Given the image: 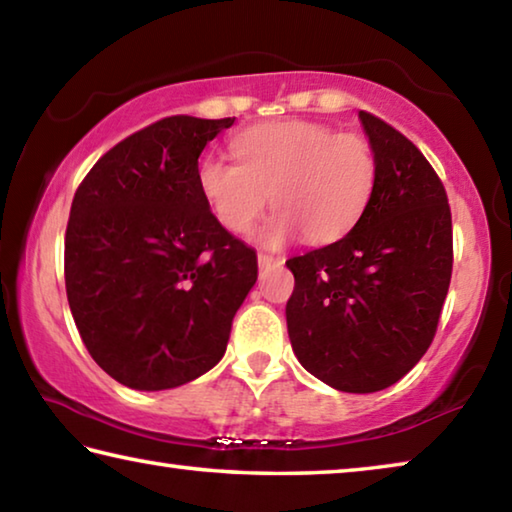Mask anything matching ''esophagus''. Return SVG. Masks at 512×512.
Here are the masks:
<instances>
[{"label":"esophagus","mask_w":512,"mask_h":512,"mask_svg":"<svg viewBox=\"0 0 512 512\" xmlns=\"http://www.w3.org/2000/svg\"><path fill=\"white\" fill-rule=\"evenodd\" d=\"M257 264L259 268H266V266H280L284 264V257L280 255H268V253H257Z\"/></svg>","instance_id":"obj_1"}]
</instances>
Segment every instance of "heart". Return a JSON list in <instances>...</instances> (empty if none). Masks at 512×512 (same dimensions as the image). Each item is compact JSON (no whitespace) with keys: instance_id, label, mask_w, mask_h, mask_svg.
<instances>
[{"instance_id":"obj_1","label":"heart","mask_w":512,"mask_h":512,"mask_svg":"<svg viewBox=\"0 0 512 512\" xmlns=\"http://www.w3.org/2000/svg\"><path fill=\"white\" fill-rule=\"evenodd\" d=\"M232 149L237 162L205 155L196 185L214 219L237 235L273 201L266 241L302 232L309 244H329L348 235L375 194L379 164L366 135L296 119L248 128Z\"/></svg>"}]
</instances>
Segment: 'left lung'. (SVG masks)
Wrapping results in <instances>:
<instances>
[{
    "label": "left lung",
    "instance_id": "obj_1",
    "mask_svg": "<svg viewBox=\"0 0 512 512\" xmlns=\"http://www.w3.org/2000/svg\"><path fill=\"white\" fill-rule=\"evenodd\" d=\"M377 153L366 212L334 244L287 259L291 348L343 393H375L409 372L436 336L454 266L443 180L409 137L359 112Z\"/></svg>",
    "mask_w": 512,
    "mask_h": 512
}]
</instances>
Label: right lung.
<instances>
[{"instance_id":"right-lung-1","label":"right lung","mask_w":512,"mask_h":512,"mask_svg":"<svg viewBox=\"0 0 512 512\" xmlns=\"http://www.w3.org/2000/svg\"><path fill=\"white\" fill-rule=\"evenodd\" d=\"M235 117H164L103 153L65 230V289L90 357L137 391H164L221 361L257 255L214 219L198 155Z\"/></svg>"}]
</instances>
